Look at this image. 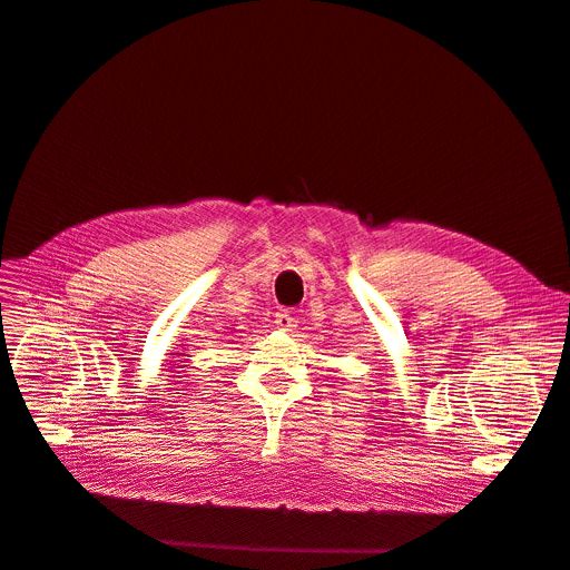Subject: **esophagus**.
I'll return each instance as SVG.
<instances>
[{
	"mask_svg": "<svg viewBox=\"0 0 570 570\" xmlns=\"http://www.w3.org/2000/svg\"><path fill=\"white\" fill-rule=\"evenodd\" d=\"M275 325L279 327V331H284V333H293L295 327H297V318H295V314L291 309H279L277 316H275Z\"/></svg>",
	"mask_w": 570,
	"mask_h": 570,
	"instance_id": "34e87169",
	"label": "esophagus"
}]
</instances>
